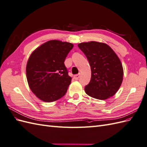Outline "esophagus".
I'll list each match as a JSON object with an SVG mask.
<instances>
[{
    "instance_id": "34e87169",
    "label": "esophagus",
    "mask_w": 147,
    "mask_h": 147,
    "mask_svg": "<svg viewBox=\"0 0 147 147\" xmlns=\"http://www.w3.org/2000/svg\"><path fill=\"white\" fill-rule=\"evenodd\" d=\"M80 74H77V75H74V78L75 80H78L80 78Z\"/></svg>"
}]
</instances>
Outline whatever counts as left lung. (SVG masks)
Segmentation results:
<instances>
[{"label":"left lung","mask_w":147,"mask_h":147,"mask_svg":"<svg viewBox=\"0 0 147 147\" xmlns=\"http://www.w3.org/2000/svg\"><path fill=\"white\" fill-rule=\"evenodd\" d=\"M90 63V82L84 88L86 94L93 98L107 99L116 94L123 82V69L116 53L108 45L90 42L79 43Z\"/></svg>","instance_id":"left-lung-1"}]
</instances>
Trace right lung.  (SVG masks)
I'll return each instance as SVG.
<instances>
[{
  "label": "right lung",
  "instance_id": "add662e5",
  "mask_svg": "<svg viewBox=\"0 0 147 147\" xmlns=\"http://www.w3.org/2000/svg\"><path fill=\"white\" fill-rule=\"evenodd\" d=\"M72 43L57 40L42 44L32 53L26 65V77L31 91L38 99L51 102L63 97L72 78L64 64Z\"/></svg>",
  "mask_w": 147,
  "mask_h": 147
}]
</instances>
